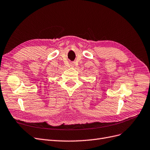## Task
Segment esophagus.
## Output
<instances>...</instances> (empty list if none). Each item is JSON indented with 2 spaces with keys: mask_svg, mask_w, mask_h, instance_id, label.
I'll return each mask as SVG.
<instances>
[{
  "mask_svg": "<svg viewBox=\"0 0 150 150\" xmlns=\"http://www.w3.org/2000/svg\"><path fill=\"white\" fill-rule=\"evenodd\" d=\"M70 66L71 67H74L75 62H70Z\"/></svg>",
  "mask_w": 150,
  "mask_h": 150,
  "instance_id": "esophagus-1",
  "label": "esophagus"
}]
</instances>
